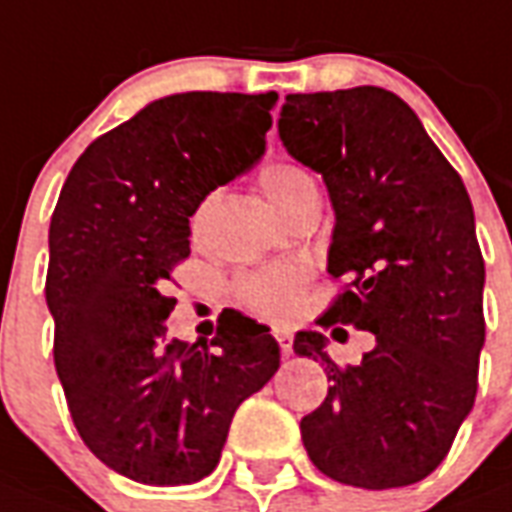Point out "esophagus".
Returning a JSON list of instances; mask_svg holds the SVG:
<instances>
[{
	"mask_svg": "<svg viewBox=\"0 0 512 512\" xmlns=\"http://www.w3.org/2000/svg\"><path fill=\"white\" fill-rule=\"evenodd\" d=\"M273 338L279 343V351H282V357H290L292 354V335L287 330H273Z\"/></svg>",
	"mask_w": 512,
	"mask_h": 512,
	"instance_id": "1",
	"label": "esophagus"
}]
</instances>
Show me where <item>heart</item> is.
<instances>
[{"instance_id": "heart-1", "label": "heart", "mask_w": 512, "mask_h": 512, "mask_svg": "<svg viewBox=\"0 0 512 512\" xmlns=\"http://www.w3.org/2000/svg\"><path fill=\"white\" fill-rule=\"evenodd\" d=\"M257 185H260L263 195L268 198V204L284 217V212L298 201L300 195L314 190V179L308 177L306 171L295 166V163L279 161L268 163V166L260 169ZM212 201L214 195H204L195 204L193 214H190V239L193 241L204 236ZM308 279H311V271H308L306 263L284 260V263L268 265V268L241 273L236 284H233V295L255 317L271 319V322H290L298 314L300 303H303Z\"/></svg>"}]
</instances>
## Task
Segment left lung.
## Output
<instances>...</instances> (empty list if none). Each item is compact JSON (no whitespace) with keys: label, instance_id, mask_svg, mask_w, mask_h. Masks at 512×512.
Wrapping results in <instances>:
<instances>
[{"label":"left lung","instance_id":"1","mask_svg":"<svg viewBox=\"0 0 512 512\" xmlns=\"http://www.w3.org/2000/svg\"><path fill=\"white\" fill-rule=\"evenodd\" d=\"M279 136L335 209L327 271L343 284L317 325L376 335L360 365H335L322 333L295 335L333 381L300 419L303 446L338 483L411 486L446 459L478 392L486 268L467 187L416 112L373 85L290 93Z\"/></svg>","mask_w":512,"mask_h":512}]
</instances>
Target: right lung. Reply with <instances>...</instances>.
<instances>
[{
	"mask_svg": "<svg viewBox=\"0 0 512 512\" xmlns=\"http://www.w3.org/2000/svg\"><path fill=\"white\" fill-rule=\"evenodd\" d=\"M276 93L152 101L88 144L50 220L53 362L80 438L147 486L201 481L230 419L279 370L268 327L233 314L212 341H166L190 214L265 150Z\"/></svg>",
	"mask_w": 512,
	"mask_h": 512,
	"instance_id": "right-lung-1",
	"label": "right lung"
}]
</instances>
